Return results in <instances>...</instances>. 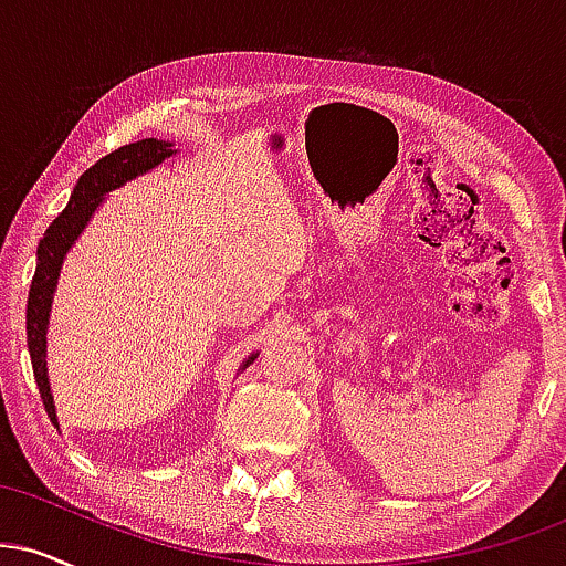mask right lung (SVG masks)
<instances>
[{"label":"right lung","instance_id":"add662e5","mask_svg":"<svg viewBox=\"0 0 566 566\" xmlns=\"http://www.w3.org/2000/svg\"><path fill=\"white\" fill-rule=\"evenodd\" d=\"M175 154H178V148H175V143L170 140L143 138L129 143V146H122L119 151H112L108 157L97 159L95 165L76 180L66 210L50 223V229L44 231L42 242L36 247V271L34 279H31L29 308H25V335H29L31 367H34L39 394H42L48 418L53 420L55 428H61V423H57L55 401L48 378V327L63 261H66L69 250L76 244V239L82 237V231L87 229L90 218L95 216L97 207L106 201V193L116 191V188L129 184V180L140 178V175L151 172L154 167H159L161 161L175 157ZM255 359L258 354L252 350V354L242 361L239 373L250 367Z\"/></svg>","mask_w":566,"mask_h":566}]
</instances>
